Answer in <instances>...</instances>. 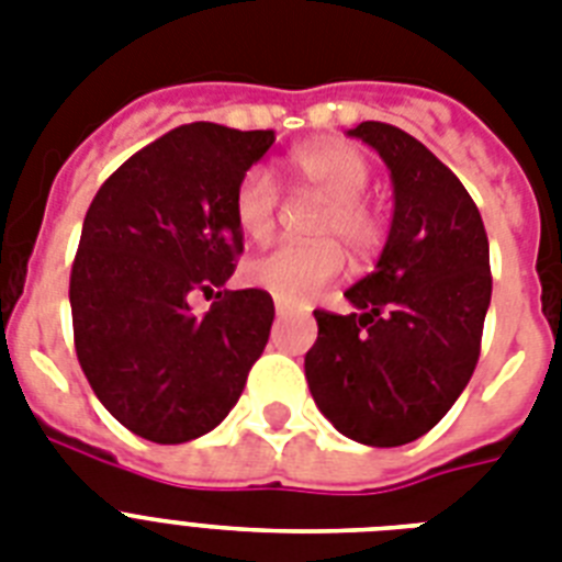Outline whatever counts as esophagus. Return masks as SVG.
<instances>
[{"label":"esophagus","mask_w":562,"mask_h":562,"mask_svg":"<svg viewBox=\"0 0 562 562\" xmlns=\"http://www.w3.org/2000/svg\"><path fill=\"white\" fill-rule=\"evenodd\" d=\"M291 312H294V308H291L289 303H282V300H277V317H285V315H291Z\"/></svg>","instance_id":"1"}]
</instances>
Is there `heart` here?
Here are the masks:
<instances>
[{"mask_svg": "<svg viewBox=\"0 0 562 562\" xmlns=\"http://www.w3.org/2000/svg\"><path fill=\"white\" fill-rule=\"evenodd\" d=\"M291 178L306 192L317 194L324 212L317 215L312 236L324 238L315 245H280L247 262L245 280L268 291L282 303H308L326 282L344 268V250L356 259H368L384 238V221L364 198L373 178V166L356 145L338 139L300 145L289 157ZM280 189L271 171L262 166L247 169L233 192V221L238 233L250 241H265L277 227Z\"/></svg>", "mask_w": 562, "mask_h": 562, "instance_id": "heart-1", "label": "heart"}]
</instances>
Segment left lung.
Instances as JSON below:
<instances>
[{
  "label": "left lung",
  "mask_w": 562,
  "mask_h": 562,
  "mask_svg": "<svg viewBox=\"0 0 562 562\" xmlns=\"http://www.w3.org/2000/svg\"><path fill=\"white\" fill-rule=\"evenodd\" d=\"M347 134L391 169L393 221L375 271L347 289L356 312H315L306 382L344 437L402 446L443 419L479 364L490 245L470 192L419 139L384 122Z\"/></svg>",
  "instance_id": "left-lung-1"
}]
</instances>
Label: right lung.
I'll use <instances>...</instances> for the list:
<instances>
[{
    "instance_id": "1",
    "label": "right lung",
    "mask_w": 562,
    "mask_h": 562,
    "mask_svg": "<svg viewBox=\"0 0 562 562\" xmlns=\"http://www.w3.org/2000/svg\"><path fill=\"white\" fill-rule=\"evenodd\" d=\"M271 145L273 131L175 127L87 210L69 277L75 352L101 405L151 443L218 426L268 344L271 294L224 282L245 250L233 192ZM198 290L216 294L206 316L188 306Z\"/></svg>"
}]
</instances>
